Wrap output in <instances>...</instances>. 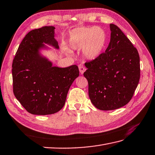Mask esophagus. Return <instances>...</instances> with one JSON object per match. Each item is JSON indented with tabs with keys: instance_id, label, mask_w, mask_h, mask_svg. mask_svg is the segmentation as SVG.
I'll return each mask as SVG.
<instances>
[{
	"instance_id": "obj_1",
	"label": "esophagus",
	"mask_w": 155,
	"mask_h": 155,
	"mask_svg": "<svg viewBox=\"0 0 155 155\" xmlns=\"http://www.w3.org/2000/svg\"><path fill=\"white\" fill-rule=\"evenodd\" d=\"M78 69H79V71H80V73L81 74H83L84 73V71H86V68L84 67V66L83 65V64H79L78 65Z\"/></svg>"
}]
</instances>
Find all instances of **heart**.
<instances>
[{"mask_svg": "<svg viewBox=\"0 0 155 155\" xmlns=\"http://www.w3.org/2000/svg\"><path fill=\"white\" fill-rule=\"evenodd\" d=\"M107 36L102 28L81 27L71 31L69 47L73 50H83L84 55L88 60H94L100 55L105 48Z\"/></svg>", "mask_w": 155, "mask_h": 155, "instance_id": "obj_1", "label": "heart"}]
</instances>
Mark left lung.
<instances>
[{"label": "left lung", "instance_id": "8db88e82", "mask_svg": "<svg viewBox=\"0 0 155 155\" xmlns=\"http://www.w3.org/2000/svg\"><path fill=\"white\" fill-rule=\"evenodd\" d=\"M110 42L105 53L86 62L84 73L88 95L96 108L113 110L130 101L140 78L137 50L122 31L110 24Z\"/></svg>", "mask_w": 155, "mask_h": 155}]
</instances>
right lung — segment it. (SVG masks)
I'll return each mask as SVG.
<instances>
[{
    "label": "right lung",
    "instance_id": "right-lung-1",
    "mask_svg": "<svg viewBox=\"0 0 155 155\" xmlns=\"http://www.w3.org/2000/svg\"><path fill=\"white\" fill-rule=\"evenodd\" d=\"M54 26L30 31L20 44L12 63L13 92L29 113L53 114L63 108L68 91L79 76L73 64L65 68L53 66L40 51L49 48L58 49Z\"/></svg>",
    "mask_w": 155,
    "mask_h": 155
}]
</instances>
